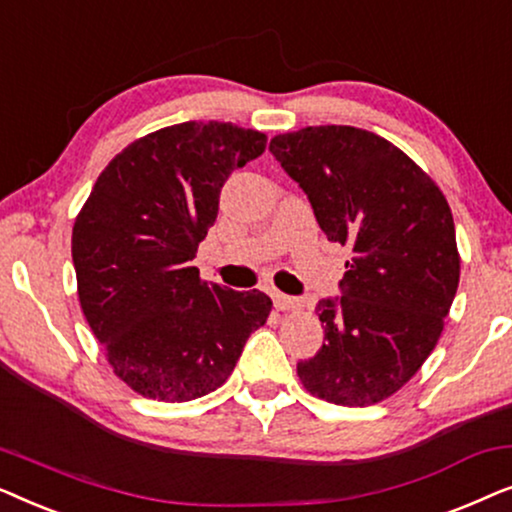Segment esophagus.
I'll return each instance as SVG.
<instances>
[{
  "label": "esophagus",
  "mask_w": 512,
  "mask_h": 512,
  "mask_svg": "<svg viewBox=\"0 0 512 512\" xmlns=\"http://www.w3.org/2000/svg\"><path fill=\"white\" fill-rule=\"evenodd\" d=\"M272 303H275L277 310H282V312L303 310V300L293 298V296H284V293H279V291L272 293Z\"/></svg>",
  "instance_id": "1"
}]
</instances>
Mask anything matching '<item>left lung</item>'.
I'll return each mask as SVG.
<instances>
[{
	"label": "left lung",
	"mask_w": 512,
	"mask_h": 512,
	"mask_svg": "<svg viewBox=\"0 0 512 512\" xmlns=\"http://www.w3.org/2000/svg\"><path fill=\"white\" fill-rule=\"evenodd\" d=\"M321 230L352 249L342 296L317 305L324 345L298 363L312 396L366 408L424 366L459 286L450 205L415 160L375 132L314 125L270 139Z\"/></svg>",
	"instance_id": "obj_1"
}]
</instances>
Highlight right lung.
I'll return each instance as SVG.
<instances>
[{
    "label": "right lung",
    "mask_w": 512,
    "mask_h": 512,
    "mask_svg": "<svg viewBox=\"0 0 512 512\" xmlns=\"http://www.w3.org/2000/svg\"><path fill=\"white\" fill-rule=\"evenodd\" d=\"M268 137L233 123L188 121L125 146L76 214L79 303L114 375L139 396L193 401L233 373L268 321L261 291L207 286L193 265L237 167Z\"/></svg>",
    "instance_id": "obj_1"
}]
</instances>
